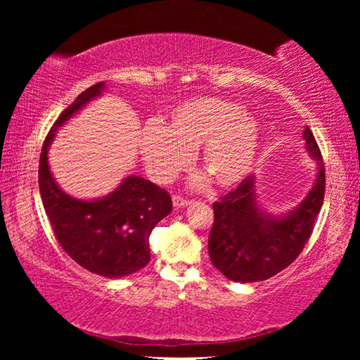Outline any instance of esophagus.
I'll return each instance as SVG.
<instances>
[{
	"mask_svg": "<svg viewBox=\"0 0 360 360\" xmlns=\"http://www.w3.org/2000/svg\"><path fill=\"white\" fill-rule=\"evenodd\" d=\"M173 205L176 206V208H182V206H187L188 205V200L181 197V195H174L173 197Z\"/></svg>",
	"mask_w": 360,
	"mask_h": 360,
	"instance_id": "esophagus-1",
	"label": "esophagus"
}]
</instances>
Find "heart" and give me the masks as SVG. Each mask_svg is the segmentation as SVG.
<instances>
[{"instance_id":"b5f03b06","label":"heart","mask_w":360,"mask_h":360,"mask_svg":"<svg viewBox=\"0 0 360 360\" xmlns=\"http://www.w3.org/2000/svg\"><path fill=\"white\" fill-rule=\"evenodd\" d=\"M260 144V127L236 103L200 96L172 109L165 125L149 124L139 136L144 165L157 182H169L191 163L198 147V167L219 188L246 178Z\"/></svg>"}]
</instances>
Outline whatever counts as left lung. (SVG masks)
Masks as SVG:
<instances>
[{
	"label": "left lung",
	"mask_w": 360,
	"mask_h": 360,
	"mask_svg": "<svg viewBox=\"0 0 360 360\" xmlns=\"http://www.w3.org/2000/svg\"><path fill=\"white\" fill-rule=\"evenodd\" d=\"M307 150L318 165L316 182L297 208L284 216L262 211L255 197V178L248 176L235 191L212 205L214 222L208 238L211 264L238 283L264 281L289 266L313 233L326 192V169L309 127L303 131Z\"/></svg>",
	"instance_id": "1"
}]
</instances>
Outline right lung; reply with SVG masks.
I'll return each mask as SVG.
<instances>
[{
	"mask_svg": "<svg viewBox=\"0 0 360 360\" xmlns=\"http://www.w3.org/2000/svg\"><path fill=\"white\" fill-rule=\"evenodd\" d=\"M105 82L89 87L60 114L47 133L39 157V192L53 235L70 257L105 278H124L149 264V235L169 214L172 197L150 181L127 176L106 197L79 200L65 193L52 178L47 149L71 115L100 96Z\"/></svg>",
	"mask_w": 360,
	"mask_h": 360,
	"instance_id": "obj_1",
	"label": "right lung"
}]
</instances>
